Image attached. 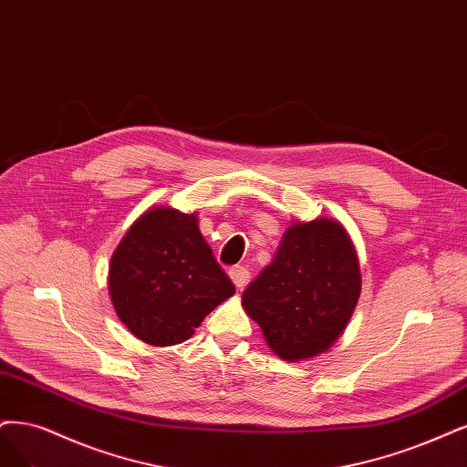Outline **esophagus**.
I'll return each instance as SVG.
<instances>
[{
  "label": "esophagus",
  "mask_w": 467,
  "mask_h": 467,
  "mask_svg": "<svg viewBox=\"0 0 467 467\" xmlns=\"http://www.w3.org/2000/svg\"><path fill=\"white\" fill-rule=\"evenodd\" d=\"M229 275H231L233 283L236 285V288H244V286L248 285V281H250V271H248L246 267H243V265L233 267V269L229 271Z\"/></svg>",
  "instance_id": "34e87169"
}]
</instances>
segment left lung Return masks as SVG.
Masks as SVG:
<instances>
[{
  "label": "left lung",
  "mask_w": 467,
  "mask_h": 467,
  "mask_svg": "<svg viewBox=\"0 0 467 467\" xmlns=\"http://www.w3.org/2000/svg\"><path fill=\"white\" fill-rule=\"evenodd\" d=\"M356 250L338 223L286 229L275 260L243 295L275 354L296 361L325 352L348 325L359 298Z\"/></svg>",
  "instance_id": "8db88e82"
}]
</instances>
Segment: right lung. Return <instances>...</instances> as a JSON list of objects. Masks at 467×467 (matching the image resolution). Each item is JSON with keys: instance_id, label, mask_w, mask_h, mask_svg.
I'll use <instances>...</instances> for the list:
<instances>
[{"instance_id": "1", "label": "right lung", "mask_w": 467, "mask_h": 467, "mask_svg": "<svg viewBox=\"0 0 467 467\" xmlns=\"http://www.w3.org/2000/svg\"><path fill=\"white\" fill-rule=\"evenodd\" d=\"M109 295L134 337L171 347L192 337L203 317L234 295V285L203 240L196 215L155 207L117 246Z\"/></svg>"}]
</instances>
